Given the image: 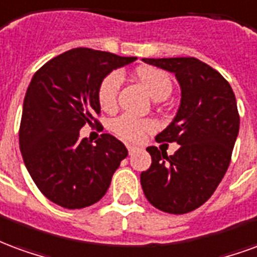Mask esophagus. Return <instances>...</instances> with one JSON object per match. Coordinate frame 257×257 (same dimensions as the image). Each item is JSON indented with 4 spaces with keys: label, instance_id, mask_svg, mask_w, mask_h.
<instances>
[{
    "label": "esophagus",
    "instance_id": "esophagus-1",
    "mask_svg": "<svg viewBox=\"0 0 257 257\" xmlns=\"http://www.w3.org/2000/svg\"><path fill=\"white\" fill-rule=\"evenodd\" d=\"M137 149V147H134V145H128V144H127V151H128V153H133V152L136 151Z\"/></svg>",
    "mask_w": 257,
    "mask_h": 257
}]
</instances>
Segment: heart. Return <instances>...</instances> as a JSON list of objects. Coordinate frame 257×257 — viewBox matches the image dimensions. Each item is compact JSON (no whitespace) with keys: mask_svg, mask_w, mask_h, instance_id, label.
<instances>
[{"mask_svg":"<svg viewBox=\"0 0 257 257\" xmlns=\"http://www.w3.org/2000/svg\"><path fill=\"white\" fill-rule=\"evenodd\" d=\"M138 78L155 100H163L172 91V80L163 69L155 67H142L137 71ZM123 76L119 71L110 72L101 80L98 86V102L102 109L112 110L117 105V95L120 90ZM110 128L116 136L124 141H141L147 133L156 128L151 119H140L133 115H121L110 121Z\"/></svg>","mask_w":257,"mask_h":257,"instance_id":"heart-1","label":"heart"}]
</instances>
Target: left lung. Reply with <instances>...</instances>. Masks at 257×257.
<instances>
[{"instance_id":"8db88e82","label":"left lung","mask_w":257,"mask_h":257,"mask_svg":"<svg viewBox=\"0 0 257 257\" xmlns=\"http://www.w3.org/2000/svg\"><path fill=\"white\" fill-rule=\"evenodd\" d=\"M174 72L181 86V105L157 142L181 145L172 156L156 147L149 170L141 172L148 201L163 212L188 213L203 205L223 179L239 130L233 89L216 69L194 57L142 59Z\"/></svg>"}]
</instances>
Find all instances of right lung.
<instances>
[{
    "label": "right lung",
    "instance_id": "obj_1",
    "mask_svg": "<svg viewBox=\"0 0 257 257\" xmlns=\"http://www.w3.org/2000/svg\"><path fill=\"white\" fill-rule=\"evenodd\" d=\"M137 57L76 48L49 60L34 74L24 97L19 144L27 171L45 197L68 209L102 198L127 156L110 134L91 145L85 124L101 126L98 86L113 69Z\"/></svg>",
    "mask_w": 257,
    "mask_h": 257
}]
</instances>
